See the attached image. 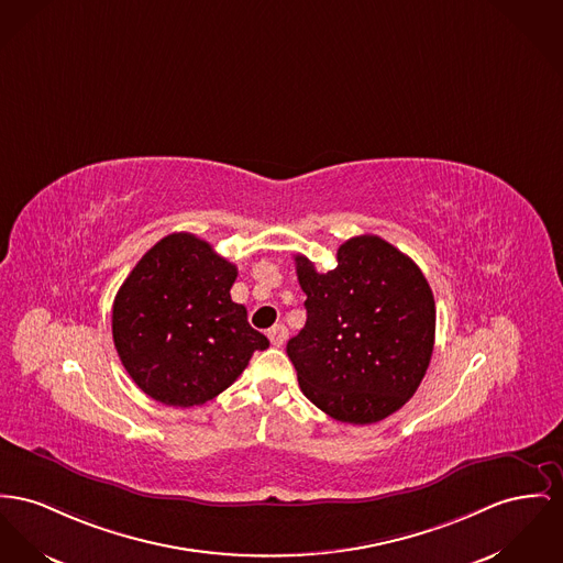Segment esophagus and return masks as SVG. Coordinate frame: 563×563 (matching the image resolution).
<instances>
[{"label": "esophagus", "mask_w": 563, "mask_h": 563, "mask_svg": "<svg viewBox=\"0 0 563 563\" xmlns=\"http://www.w3.org/2000/svg\"><path fill=\"white\" fill-rule=\"evenodd\" d=\"M266 335H268L273 345H277V347H279V345H284V341L288 339V329H286L284 324H275L273 329H268V333H266Z\"/></svg>", "instance_id": "1"}]
</instances>
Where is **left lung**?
<instances>
[{
  "mask_svg": "<svg viewBox=\"0 0 563 563\" xmlns=\"http://www.w3.org/2000/svg\"><path fill=\"white\" fill-rule=\"evenodd\" d=\"M307 322L286 352L302 395L331 418L372 424L408 404L435 341V300L412 258L375 234L339 245L318 273L295 256Z\"/></svg>",
  "mask_w": 563,
  "mask_h": 563,
  "instance_id": "1",
  "label": "left lung"
}]
</instances>
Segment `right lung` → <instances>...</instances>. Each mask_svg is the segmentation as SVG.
I'll list each match as a JSON object with an SVG mask.
<instances>
[{
  "label": "right lung",
  "instance_id": "obj_1",
  "mask_svg": "<svg viewBox=\"0 0 563 563\" xmlns=\"http://www.w3.org/2000/svg\"><path fill=\"white\" fill-rule=\"evenodd\" d=\"M236 266L189 232L157 241L121 284L113 339L125 372L151 399L189 408L225 390L268 339L230 299Z\"/></svg>",
  "mask_w": 563,
  "mask_h": 563
}]
</instances>
